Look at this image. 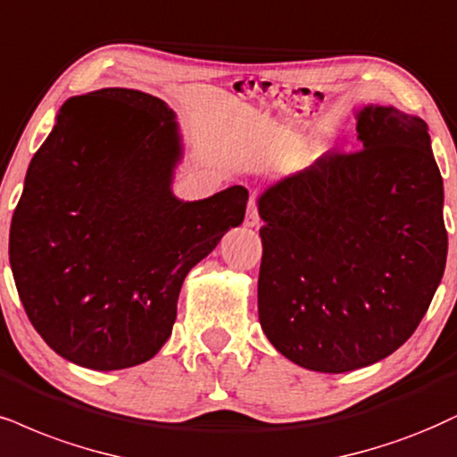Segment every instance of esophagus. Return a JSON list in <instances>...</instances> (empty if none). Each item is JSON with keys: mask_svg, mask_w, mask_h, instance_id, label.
<instances>
[{"mask_svg": "<svg viewBox=\"0 0 457 457\" xmlns=\"http://www.w3.org/2000/svg\"><path fill=\"white\" fill-rule=\"evenodd\" d=\"M258 222H261V218H258V205L256 201L252 199L245 212V227H258Z\"/></svg>", "mask_w": 457, "mask_h": 457, "instance_id": "obj_1", "label": "esophagus"}]
</instances>
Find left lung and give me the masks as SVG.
Here are the masks:
<instances>
[{
	"label": "left lung",
	"instance_id": "left-lung-1",
	"mask_svg": "<svg viewBox=\"0 0 457 457\" xmlns=\"http://www.w3.org/2000/svg\"><path fill=\"white\" fill-rule=\"evenodd\" d=\"M358 152H328L258 199V318L309 370L375 364L413 335L447 261L443 178L428 125L366 105Z\"/></svg>",
	"mask_w": 457,
	"mask_h": 457
}]
</instances>
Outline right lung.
<instances>
[{
  "label": "right lung",
  "instance_id": "right-lung-1",
  "mask_svg": "<svg viewBox=\"0 0 457 457\" xmlns=\"http://www.w3.org/2000/svg\"><path fill=\"white\" fill-rule=\"evenodd\" d=\"M179 159L173 110L133 88L67 99L33 154L10 267L33 328L70 362L118 370L154 356L184 278L244 222V186L179 201Z\"/></svg>",
  "mask_w": 457,
  "mask_h": 457
}]
</instances>
